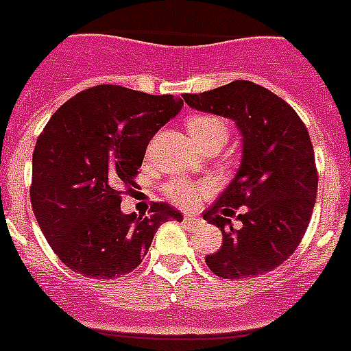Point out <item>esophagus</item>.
Wrapping results in <instances>:
<instances>
[{"label": "esophagus", "mask_w": 351, "mask_h": 351, "mask_svg": "<svg viewBox=\"0 0 351 351\" xmlns=\"http://www.w3.org/2000/svg\"><path fill=\"white\" fill-rule=\"evenodd\" d=\"M184 221H186V224H191V226H199V224H202V219H199L197 215H191V213H186V215H184Z\"/></svg>", "instance_id": "obj_1"}]
</instances>
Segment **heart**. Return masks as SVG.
<instances>
[{
    "label": "heart",
    "instance_id": "b5f03b06",
    "mask_svg": "<svg viewBox=\"0 0 351 351\" xmlns=\"http://www.w3.org/2000/svg\"><path fill=\"white\" fill-rule=\"evenodd\" d=\"M187 132L200 151L208 147H223L228 140V127L217 116L202 114V116L189 117L186 123ZM202 187L187 180H175L167 186V195L171 200L182 206H195L199 202V195Z\"/></svg>",
    "mask_w": 351,
    "mask_h": 351
}]
</instances>
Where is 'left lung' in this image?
Instances as JSON below:
<instances>
[{"label": "left lung", "instance_id": "left-lung-1", "mask_svg": "<svg viewBox=\"0 0 351 351\" xmlns=\"http://www.w3.org/2000/svg\"><path fill=\"white\" fill-rule=\"evenodd\" d=\"M182 97L191 108L234 119L243 136L234 180L202 213L223 232V247L206 256V265L224 280L276 269L300 245L317 200V165L306 125L282 97L250 80ZM235 209L241 210V229L229 219Z\"/></svg>", "mask_w": 351, "mask_h": 351}]
</instances>
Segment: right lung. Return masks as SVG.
Returning a JSON list of instances; mask_svg holds the SVG:
<instances>
[{
    "label": "right lung",
    "mask_w": 351,
    "mask_h": 351,
    "mask_svg": "<svg viewBox=\"0 0 351 351\" xmlns=\"http://www.w3.org/2000/svg\"><path fill=\"white\" fill-rule=\"evenodd\" d=\"M173 95L99 84L58 108L33 152L31 202L45 239L77 274L114 280L145 258L156 230L182 213L152 202L147 217L121 211L154 134L182 110Z\"/></svg>",
    "instance_id": "add662e5"
}]
</instances>
